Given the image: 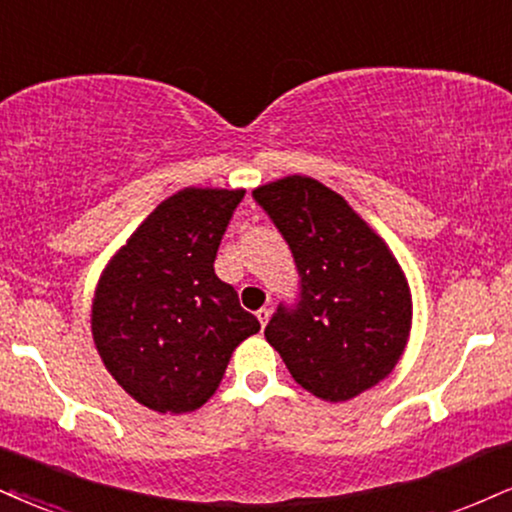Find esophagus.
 Returning <instances> with one entry per match:
<instances>
[{
    "label": "esophagus",
    "instance_id": "34e87169",
    "mask_svg": "<svg viewBox=\"0 0 512 512\" xmlns=\"http://www.w3.org/2000/svg\"><path fill=\"white\" fill-rule=\"evenodd\" d=\"M255 315H257V319H260V326L264 329V326H267V322H269V315H272V310H269V307H260Z\"/></svg>",
    "mask_w": 512,
    "mask_h": 512
}]
</instances>
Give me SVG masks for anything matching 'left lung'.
<instances>
[{
  "label": "left lung",
  "instance_id": "8db88e82",
  "mask_svg": "<svg viewBox=\"0 0 512 512\" xmlns=\"http://www.w3.org/2000/svg\"><path fill=\"white\" fill-rule=\"evenodd\" d=\"M291 248L298 295L264 336L303 389L348 400L389 377L410 334L408 281L377 233L315 178L252 190Z\"/></svg>",
  "mask_w": 512,
  "mask_h": 512
}]
</instances>
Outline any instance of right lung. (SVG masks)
<instances>
[{"label":"right lung","mask_w":512,"mask_h":512,"mask_svg":"<svg viewBox=\"0 0 512 512\" xmlns=\"http://www.w3.org/2000/svg\"><path fill=\"white\" fill-rule=\"evenodd\" d=\"M245 190L186 188L164 200L104 269L92 336L128 396L157 412L197 410L224 379L233 348L260 322L214 274Z\"/></svg>","instance_id":"right-lung-1"}]
</instances>
